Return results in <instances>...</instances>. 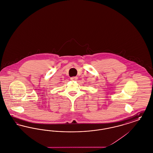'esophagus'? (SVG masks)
<instances>
[{
    "mask_svg": "<svg viewBox=\"0 0 153 153\" xmlns=\"http://www.w3.org/2000/svg\"><path fill=\"white\" fill-rule=\"evenodd\" d=\"M77 79H78V77L77 76H74V77H72L71 78V80H72V81H76Z\"/></svg>",
    "mask_w": 153,
    "mask_h": 153,
    "instance_id": "1",
    "label": "esophagus"
}]
</instances>
